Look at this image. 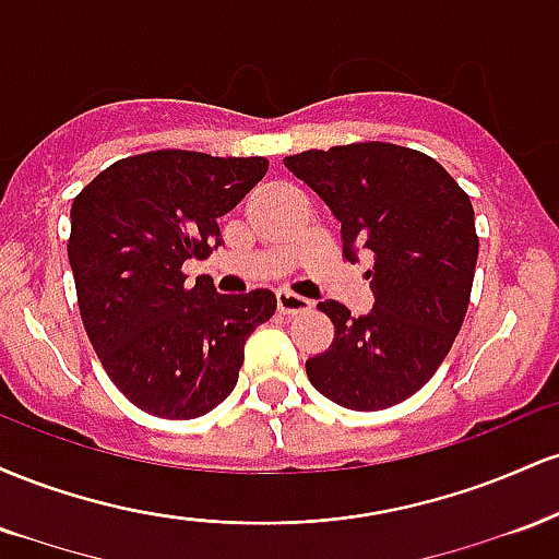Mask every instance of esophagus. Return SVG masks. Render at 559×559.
<instances>
[{
  "label": "esophagus",
  "mask_w": 559,
  "mask_h": 559,
  "mask_svg": "<svg viewBox=\"0 0 559 559\" xmlns=\"http://www.w3.org/2000/svg\"><path fill=\"white\" fill-rule=\"evenodd\" d=\"M275 301H278V312H284V316H297V312L310 310V299L292 292H278L275 294Z\"/></svg>",
  "instance_id": "1"
}]
</instances>
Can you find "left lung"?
Here are the masks:
<instances>
[{
	"instance_id": "8db88e82",
	"label": "left lung",
	"mask_w": 559,
	"mask_h": 559,
	"mask_svg": "<svg viewBox=\"0 0 559 559\" xmlns=\"http://www.w3.org/2000/svg\"><path fill=\"white\" fill-rule=\"evenodd\" d=\"M284 165L342 223L344 258L365 249L376 258L368 316L318 305L336 336L307 360V378L357 413L400 404L439 370L465 320L478 260L471 199L433 157L383 141L310 150Z\"/></svg>"
}]
</instances>
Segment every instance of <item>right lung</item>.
<instances>
[{"label": "right lung", "instance_id": "right-lung-1", "mask_svg": "<svg viewBox=\"0 0 559 559\" xmlns=\"http://www.w3.org/2000/svg\"><path fill=\"white\" fill-rule=\"evenodd\" d=\"M267 173L262 157L163 150L102 170L70 207L68 260L83 325L128 402L165 420L210 413L234 391L243 344L275 294H217L181 265L223 243L221 221Z\"/></svg>", "mask_w": 559, "mask_h": 559}]
</instances>
